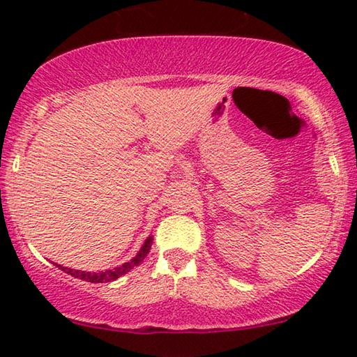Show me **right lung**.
<instances>
[{
  "label": "right lung",
  "instance_id": "add662e5",
  "mask_svg": "<svg viewBox=\"0 0 357 357\" xmlns=\"http://www.w3.org/2000/svg\"><path fill=\"white\" fill-rule=\"evenodd\" d=\"M151 244H153V236H149L146 241H144V244L142 245V249L138 250L137 255L130 259V261L124 263L118 266V268H113V269H108V271H100V273H86V271H77V269H70V268H64L61 264H55L58 266L59 269L64 271L66 274H70L72 277H75V279H82V280H86V282H91V283H104V282H113L119 279L121 275H124L126 273H129L130 269H134L135 266L140 264L144 257L148 255L149 250H151Z\"/></svg>",
  "mask_w": 357,
  "mask_h": 357
}]
</instances>
